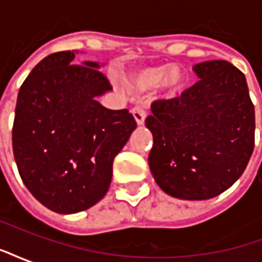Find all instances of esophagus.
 I'll list each match as a JSON object with an SVG mask.
<instances>
[{
  "label": "esophagus",
  "instance_id": "esophagus-1",
  "mask_svg": "<svg viewBox=\"0 0 262 262\" xmlns=\"http://www.w3.org/2000/svg\"><path fill=\"white\" fill-rule=\"evenodd\" d=\"M132 114H133V118H135V122H136L137 125L140 126L144 123V119H146V112H144L142 108H139V106L133 108L132 109Z\"/></svg>",
  "mask_w": 262,
  "mask_h": 262
}]
</instances>
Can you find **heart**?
<instances>
[{"label":"heart","mask_w":262,"mask_h":262,"mask_svg":"<svg viewBox=\"0 0 262 262\" xmlns=\"http://www.w3.org/2000/svg\"><path fill=\"white\" fill-rule=\"evenodd\" d=\"M123 82L126 88L135 94L157 88L167 97H174L187 85L188 73L180 64L161 63L132 70L125 74Z\"/></svg>","instance_id":"obj_1"}]
</instances>
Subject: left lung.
<instances>
[{
    "instance_id": "8db88e82",
    "label": "left lung",
    "mask_w": 262,
    "mask_h": 262,
    "mask_svg": "<svg viewBox=\"0 0 262 262\" xmlns=\"http://www.w3.org/2000/svg\"><path fill=\"white\" fill-rule=\"evenodd\" d=\"M201 78L151 105L148 167L167 195L184 201L217 196L242 177L254 150L255 115L246 77L226 60L193 66Z\"/></svg>"
}]
</instances>
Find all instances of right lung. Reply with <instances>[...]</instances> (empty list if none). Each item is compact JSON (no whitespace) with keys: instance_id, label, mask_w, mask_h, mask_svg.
Segmentation results:
<instances>
[{"instance_id":"add662e5","label":"right lung","mask_w":262,"mask_h":262,"mask_svg":"<svg viewBox=\"0 0 262 262\" xmlns=\"http://www.w3.org/2000/svg\"><path fill=\"white\" fill-rule=\"evenodd\" d=\"M77 50L39 61L20 86L12 150L29 192L56 213L86 210L108 192L112 165L136 129L127 109L98 102L111 91L98 61L74 64Z\"/></svg>"}]
</instances>
